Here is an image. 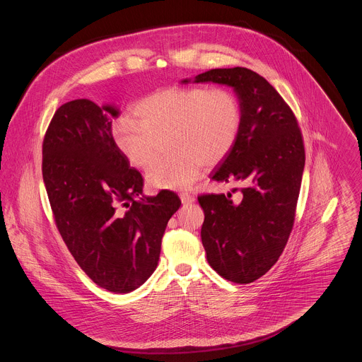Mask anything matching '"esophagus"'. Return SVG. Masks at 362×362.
<instances>
[{"label": "esophagus", "instance_id": "34e87169", "mask_svg": "<svg viewBox=\"0 0 362 362\" xmlns=\"http://www.w3.org/2000/svg\"><path fill=\"white\" fill-rule=\"evenodd\" d=\"M180 200L183 204H192V202H194L196 199L189 193H180Z\"/></svg>", "mask_w": 362, "mask_h": 362}]
</instances>
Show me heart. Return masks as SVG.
I'll use <instances>...</instances> for the list:
<instances>
[{
	"label": "heart",
	"mask_w": 362,
	"mask_h": 362,
	"mask_svg": "<svg viewBox=\"0 0 362 362\" xmlns=\"http://www.w3.org/2000/svg\"><path fill=\"white\" fill-rule=\"evenodd\" d=\"M133 117L114 123L112 141L133 166L147 168L156 157L157 139L168 134L166 146L173 153L147 173L153 187L166 190L190 187L204 163L223 161L243 126L240 100L223 87H166L140 100Z\"/></svg>",
	"instance_id": "b5f03b06"
}]
</instances>
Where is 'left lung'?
Masks as SVG:
<instances>
[{"instance_id":"left-lung-1","label":"left lung","mask_w":362,"mask_h":362,"mask_svg":"<svg viewBox=\"0 0 362 362\" xmlns=\"http://www.w3.org/2000/svg\"><path fill=\"white\" fill-rule=\"evenodd\" d=\"M182 83H218L233 88L243 108L240 136L211 173L241 189L199 197L201 241L211 268L233 283H251L279 259L290 236L305 153L300 127L281 94L247 68L211 69Z\"/></svg>"}]
</instances>
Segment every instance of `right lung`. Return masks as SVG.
<instances>
[{
	"mask_svg": "<svg viewBox=\"0 0 362 362\" xmlns=\"http://www.w3.org/2000/svg\"><path fill=\"white\" fill-rule=\"evenodd\" d=\"M114 104L61 105L42 141V180L57 228L86 275L112 293L140 287L156 271L176 193L143 194L141 173L112 141Z\"/></svg>",
	"mask_w": 362,
	"mask_h": 362,
	"instance_id": "1",
	"label": "right lung"
}]
</instances>
